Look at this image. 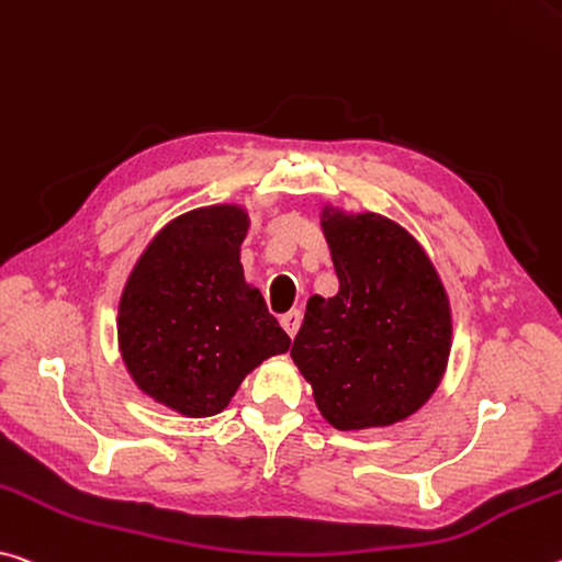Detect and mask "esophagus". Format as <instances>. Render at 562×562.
I'll use <instances>...</instances> for the list:
<instances>
[{
    "label": "esophagus",
    "mask_w": 562,
    "mask_h": 562,
    "mask_svg": "<svg viewBox=\"0 0 562 562\" xmlns=\"http://www.w3.org/2000/svg\"><path fill=\"white\" fill-rule=\"evenodd\" d=\"M280 325H282V329H284V333H288L290 337H295L300 325H302V313H300V310H290L288 315L280 317Z\"/></svg>",
    "instance_id": "1"
}]
</instances>
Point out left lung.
<instances>
[{
  "instance_id": "left-lung-1",
  "label": "left lung",
  "mask_w": 562,
  "mask_h": 562,
  "mask_svg": "<svg viewBox=\"0 0 562 562\" xmlns=\"http://www.w3.org/2000/svg\"><path fill=\"white\" fill-rule=\"evenodd\" d=\"M340 292L307 302L292 360L337 430L405 420L448 364L450 307L423 247L380 215L325 212Z\"/></svg>"
}]
</instances>
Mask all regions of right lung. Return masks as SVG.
Instances as JSON below:
<instances>
[{
    "label": "right lung",
    "instance_id": "obj_1",
    "mask_svg": "<svg viewBox=\"0 0 562 562\" xmlns=\"http://www.w3.org/2000/svg\"><path fill=\"white\" fill-rule=\"evenodd\" d=\"M247 215L239 207L187 212L159 233L120 300V350L157 403L190 417L225 409L262 360L290 350L239 265Z\"/></svg>",
    "mask_w": 562,
    "mask_h": 562
}]
</instances>
